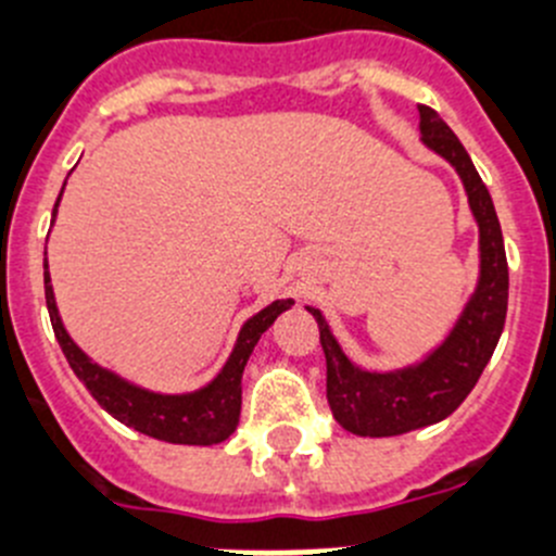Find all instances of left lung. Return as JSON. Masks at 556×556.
<instances>
[{"label": "left lung", "instance_id": "1", "mask_svg": "<svg viewBox=\"0 0 556 556\" xmlns=\"http://www.w3.org/2000/svg\"><path fill=\"white\" fill-rule=\"evenodd\" d=\"M419 131L427 149L450 162L460 176L468 208L480 231V275L460 317L441 344L421 361L402 369H364L341 350L319 308L305 305L319 325L325 361H328V405L333 419L353 435L389 438L430 427L455 414L471 394L482 369L491 361L507 317V256H504L502 226L491 192L482 185L475 162L463 149L455 131L430 106H419Z\"/></svg>", "mask_w": 556, "mask_h": 556}]
</instances>
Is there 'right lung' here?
I'll list each match as a JSON object with an SVG mask.
<instances>
[{
  "label": "right lung",
  "instance_id": "add662e5",
  "mask_svg": "<svg viewBox=\"0 0 556 556\" xmlns=\"http://www.w3.org/2000/svg\"><path fill=\"white\" fill-rule=\"evenodd\" d=\"M65 190V187H63ZM60 190V198H63ZM60 198L54 203L52 223L58 217ZM43 287H46V308L52 317L54 336H58L60 348H63L65 358H68L71 369L76 378L88 386L93 400L104 407L112 419H118L121 425L131 427V430L142 432V435L160 438L167 444H187V446H212L220 444L237 430L239 410H242V371L248 358H251L253 348L258 344L264 330L281 317L287 308H292L294 300H275L267 308L253 314L248 323L239 328L237 341H233L231 355L226 358L223 369L206 386L195 391H185V394H162V391L142 389V386L131 383V380L121 378L118 371L106 369V366L96 364L85 350L71 339L65 330L63 319L58 312V300H54L52 275H49V262H46L43 251Z\"/></svg>",
  "mask_w": 556,
  "mask_h": 556
}]
</instances>
